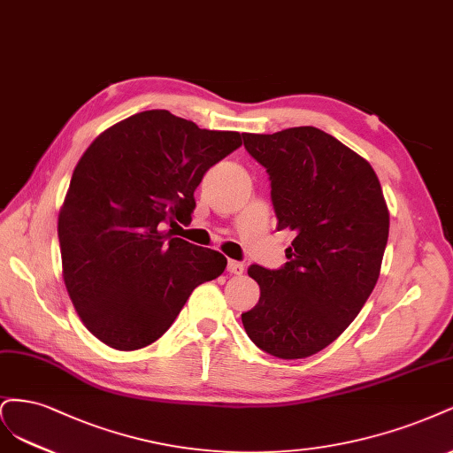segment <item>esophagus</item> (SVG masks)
Segmentation results:
<instances>
[{"label": "esophagus", "instance_id": "obj_1", "mask_svg": "<svg viewBox=\"0 0 453 453\" xmlns=\"http://www.w3.org/2000/svg\"><path fill=\"white\" fill-rule=\"evenodd\" d=\"M227 271H229L231 274H242V273H244V265L241 264V261L229 259V261H227Z\"/></svg>", "mask_w": 453, "mask_h": 453}]
</instances>
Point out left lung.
Segmentation results:
<instances>
[{
  "label": "left lung",
  "instance_id": "obj_1",
  "mask_svg": "<svg viewBox=\"0 0 453 453\" xmlns=\"http://www.w3.org/2000/svg\"><path fill=\"white\" fill-rule=\"evenodd\" d=\"M242 139L267 169L276 229L294 233L280 269L248 267L261 294L242 326L274 357H309L352 324L376 286L389 233L382 188L367 159L318 127Z\"/></svg>",
  "mask_w": 453,
  "mask_h": 453
}]
</instances>
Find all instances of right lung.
<instances>
[{"label": "right lung", "mask_w": 453, "mask_h": 453, "mask_svg": "<svg viewBox=\"0 0 453 453\" xmlns=\"http://www.w3.org/2000/svg\"><path fill=\"white\" fill-rule=\"evenodd\" d=\"M241 137L156 109L114 124L82 154L58 237L67 294L101 342L126 352L152 344L192 291L224 273L220 252L164 227L192 220L203 174Z\"/></svg>", "instance_id": "obj_1"}]
</instances>
